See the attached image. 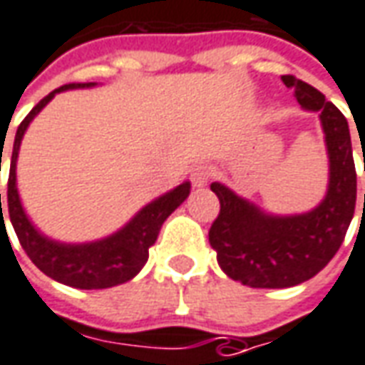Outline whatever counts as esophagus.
I'll return each instance as SVG.
<instances>
[{
    "instance_id": "esophagus-1",
    "label": "esophagus",
    "mask_w": 365,
    "mask_h": 365,
    "mask_svg": "<svg viewBox=\"0 0 365 365\" xmlns=\"http://www.w3.org/2000/svg\"><path fill=\"white\" fill-rule=\"evenodd\" d=\"M209 180H211V168L209 165H195L193 168V172H191V183L195 185V187H203V185H207Z\"/></svg>"
}]
</instances>
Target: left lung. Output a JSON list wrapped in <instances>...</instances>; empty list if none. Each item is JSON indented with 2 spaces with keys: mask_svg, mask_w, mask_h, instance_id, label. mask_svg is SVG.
<instances>
[{
  "mask_svg": "<svg viewBox=\"0 0 365 365\" xmlns=\"http://www.w3.org/2000/svg\"><path fill=\"white\" fill-rule=\"evenodd\" d=\"M282 83L294 88L304 110L320 116L330 182L320 205L298 215H269L223 183H211L221 209L209 229V245L227 277L253 289H287L318 274L338 253L356 209V165L346 116L297 76L284 75Z\"/></svg>",
  "mask_w": 365,
  "mask_h": 365,
  "instance_id": "obj_1",
  "label": "left lung"
}]
</instances>
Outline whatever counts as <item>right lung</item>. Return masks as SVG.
I'll return each mask as SVG.
<instances>
[{"mask_svg": "<svg viewBox=\"0 0 365 365\" xmlns=\"http://www.w3.org/2000/svg\"><path fill=\"white\" fill-rule=\"evenodd\" d=\"M96 83H71L55 88L33 108L25 120L19 124L14 142V154L9 165V182H7V209L9 219L15 229V235L21 243L23 251L31 259L33 264L57 282L75 287V289H110L122 282L134 279L148 261V251L156 243L158 233L162 223L182 205L190 195L191 183L183 182L172 191L160 195L158 200L150 201L146 207H142L130 219L126 225L118 229L110 237H104L93 243H61L49 239L33 225L19 200L17 191V156L21 146L23 134L31 120L39 114L51 98L57 93L71 91V88H88ZM0 215L1 227L5 225L1 213V193H0Z\"/></svg>", "mask_w": 365, "mask_h": 365, "instance_id": "right-lung-1", "label": "right lung"}]
</instances>
